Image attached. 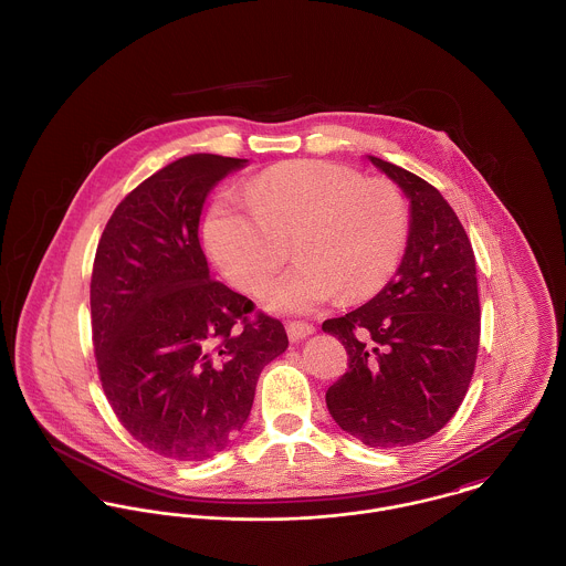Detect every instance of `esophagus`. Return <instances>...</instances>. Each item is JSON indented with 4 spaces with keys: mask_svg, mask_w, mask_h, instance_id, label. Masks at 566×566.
Listing matches in <instances>:
<instances>
[{
    "mask_svg": "<svg viewBox=\"0 0 566 566\" xmlns=\"http://www.w3.org/2000/svg\"><path fill=\"white\" fill-rule=\"evenodd\" d=\"M287 337H290V342H301V339H305L308 335H313V324H307V322H287Z\"/></svg>",
    "mask_w": 566,
    "mask_h": 566,
    "instance_id": "34e87169",
    "label": "esophagus"
}]
</instances>
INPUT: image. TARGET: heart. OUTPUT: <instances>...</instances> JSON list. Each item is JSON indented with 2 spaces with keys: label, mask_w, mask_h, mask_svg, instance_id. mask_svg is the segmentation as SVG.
<instances>
[{
  "label": "heart",
  "mask_w": 566,
  "mask_h": 566,
  "mask_svg": "<svg viewBox=\"0 0 566 566\" xmlns=\"http://www.w3.org/2000/svg\"><path fill=\"white\" fill-rule=\"evenodd\" d=\"M244 197L249 206L220 199L209 209L207 251L238 290L258 292L290 244L296 263L261 296L270 311L305 313L337 292L348 303L374 296L400 265L409 209L389 181L303 159L265 170Z\"/></svg>",
  "instance_id": "heart-1"
}]
</instances>
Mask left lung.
Here are the masks:
<instances>
[{"label":"left lung","instance_id":"left-lung-1","mask_svg":"<svg viewBox=\"0 0 566 566\" xmlns=\"http://www.w3.org/2000/svg\"><path fill=\"white\" fill-rule=\"evenodd\" d=\"M367 159L409 199V238L396 276L369 303L322 324L350 360L326 407L342 430L385 450L432 437L459 411L480 346V301L454 209L421 177Z\"/></svg>","mask_w":566,"mask_h":566}]
</instances>
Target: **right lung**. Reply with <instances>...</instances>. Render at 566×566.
<instances>
[{
    "label": "right lung",
    "instance_id": "obj_1",
    "mask_svg": "<svg viewBox=\"0 0 566 566\" xmlns=\"http://www.w3.org/2000/svg\"><path fill=\"white\" fill-rule=\"evenodd\" d=\"M249 159L186 155L129 192L103 229L91 281L105 398L155 454L195 463L247 423L261 369L285 353L283 324L211 281L199 242L207 195Z\"/></svg>",
    "mask_w": 566,
    "mask_h": 566
}]
</instances>
